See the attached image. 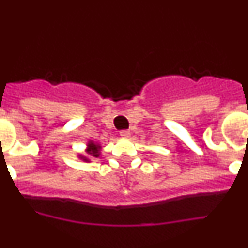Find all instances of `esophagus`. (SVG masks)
I'll return each instance as SVG.
<instances>
[{
	"label": "esophagus",
	"instance_id": "1",
	"mask_svg": "<svg viewBox=\"0 0 248 248\" xmlns=\"http://www.w3.org/2000/svg\"><path fill=\"white\" fill-rule=\"evenodd\" d=\"M120 137L122 138H129L130 137V131L129 130H120Z\"/></svg>",
	"mask_w": 248,
	"mask_h": 248
}]
</instances>
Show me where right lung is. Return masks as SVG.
I'll use <instances>...</instances> for the list:
<instances>
[{
  "mask_svg": "<svg viewBox=\"0 0 248 248\" xmlns=\"http://www.w3.org/2000/svg\"><path fill=\"white\" fill-rule=\"evenodd\" d=\"M99 149H100L99 145H97V144H94L93 141H91V143L88 144V150H87V153H88L91 156L98 157V156H99ZM80 159H83L84 161H89L88 157L82 156V155H80Z\"/></svg>",
  "mask_w": 248,
  "mask_h": 248,
  "instance_id": "add662e5",
  "label": "right lung"
}]
</instances>
